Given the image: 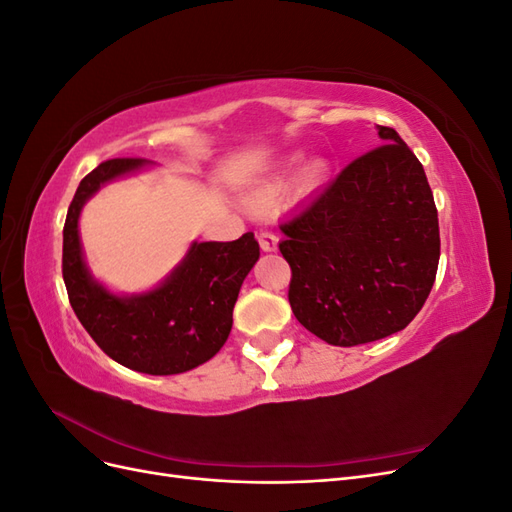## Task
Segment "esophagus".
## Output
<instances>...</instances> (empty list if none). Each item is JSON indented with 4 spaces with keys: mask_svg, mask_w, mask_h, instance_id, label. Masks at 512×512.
<instances>
[{
    "mask_svg": "<svg viewBox=\"0 0 512 512\" xmlns=\"http://www.w3.org/2000/svg\"><path fill=\"white\" fill-rule=\"evenodd\" d=\"M258 243L262 247V252H275L277 250V237L271 230H260L258 232Z\"/></svg>",
    "mask_w": 512,
    "mask_h": 512,
    "instance_id": "esophagus-1",
    "label": "esophagus"
}]
</instances>
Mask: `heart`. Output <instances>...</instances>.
<instances>
[{"mask_svg":"<svg viewBox=\"0 0 512 512\" xmlns=\"http://www.w3.org/2000/svg\"><path fill=\"white\" fill-rule=\"evenodd\" d=\"M329 170V164L324 162L322 158H314L309 160L303 170H301V185L303 188H312V185L320 183L324 179V175H327ZM286 190V175L284 173H275L267 179H262L256 188L252 190L250 194V203L254 205H269L273 203V200L280 198Z\"/></svg>","mask_w":512,"mask_h":512,"instance_id":"obj_1","label":"heart"}]
</instances>
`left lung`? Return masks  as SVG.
Instances as JSON below:
<instances>
[{
  "label": "left lung",
  "mask_w": 512,
  "mask_h": 512,
  "mask_svg": "<svg viewBox=\"0 0 512 512\" xmlns=\"http://www.w3.org/2000/svg\"><path fill=\"white\" fill-rule=\"evenodd\" d=\"M352 160L312 203L280 224L292 277L288 301L331 346L406 329L436 282L438 209L423 164L393 128Z\"/></svg>",
  "instance_id": "obj_1"
}]
</instances>
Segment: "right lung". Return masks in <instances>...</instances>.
I'll list each match as a JSON object with an SVG mask.
<instances>
[{
	"mask_svg": "<svg viewBox=\"0 0 512 512\" xmlns=\"http://www.w3.org/2000/svg\"><path fill=\"white\" fill-rule=\"evenodd\" d=\"M147 164L141 158L106 160L81 181L64 224L61 273L76 318L113 361L141 374L173 376L220 352L232 329V307L260 247L254 232L228 243H192L158 288L134 297L108 292L87 271L79 215L100 185Z\"/></svg>",
	"mask_w": 512,
	"mask_h": 512,
	"instance_id": "1",
	"label": "right lung"
}]
</instances>
